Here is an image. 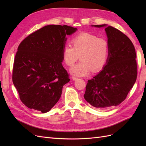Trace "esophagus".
Here are the masks:
<instances>
[{
	"label": "esophagus",
	"instance_id": "esophagus-1",
	"mask_svg": "<svg viewBox=\"0 0 146 146\" xmlns=\"http://www.w3.org/2000/svg\"><path fill=\"white\" fill-rule=\"evenodd\" d=\"M78 78V77H75V76H73L72 77V79L73 80H77Z\"/></svg>",
	"mask_w": 146,
	"mask_h": 146
}]
</instances>
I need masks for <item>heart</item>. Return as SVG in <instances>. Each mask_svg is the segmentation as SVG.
I'll use <instances>...</instances> for the list:
<instances>
[{"mask_svg": "<svg viewBox=\"0 0 146 146\" xmlns=\"http://www.w3.org/2000/svg\"><path fill=\"white\" fill-rule=\"evenodd\" d=\"M72 46H66L63 50L65 64L72 66L79 59L81 61L70 68V72L76 76H85L92 70L97 72L106 63L108 54V44L103 38L83 33L74 37Z\"/></svg>", "mask_w": 146, "mask_h": 146, "instance_id": "obj_1", "label": "heart"}]
</instances>
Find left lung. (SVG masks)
Segmentation results:
<instances>
[{
	"instance_id": "left-lung-1",
	"label": "left lung",
	"mask_w": 146,
	"mask_h": 146,
	"mask_svg": "<svg viewBox=\"0 0 146 146\" xmlns=\"http://www.w3.org/2000/svg\"><path fill=\"white\" fill-rule=\"evenodd\" d=\"M108 56L101 71L88 81L84 98L94 107L107 108L117 106L126 99L137 77L135 48L125 34L106 24Z\"/></svg>"
}]
</instances>
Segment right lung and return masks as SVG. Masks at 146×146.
Returning <instances> with one entry per match:
<instances>
[{"mask_svg":"<svg viewBox=\"0 0 146 146\" xmlns=\"http://www.w3.org/2000/svg\"><path fill=\"white\" fill-rule=\"evenodd\" d=\"M77 30L68 25H46L20 43L12 79L26 107L45 113L59 100L63 86L70 80L62 65L66 36Z\"/></svg>","mask_w":146,"mask_h":146,"instance_id":"1","label":"right lung"}]
</instances>
